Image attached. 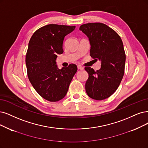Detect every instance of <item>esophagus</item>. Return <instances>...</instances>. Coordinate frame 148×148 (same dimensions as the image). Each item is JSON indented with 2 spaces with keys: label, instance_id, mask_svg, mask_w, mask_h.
I'll list each match as a JSON object with an SVG mask.
<instances>
[{
  "label": "esophagus",
  "instance_id": "1",
  "mask_svg": "<svg viewBox=\"0 0 148 148\" xmlns=\"http://www.w3.org/2000/svg\"><path fill=\"white\" fill-rule=\"evenodd\" d=\"M77 68H78V69H80V70H83L84 69V67L82 66L81 65H78Z\"/></svg>",
  "mask_w": 148,
  "mask_h": 148
}]
</instances>
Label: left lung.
Here are the masks:
<instances>
[{
    "label": "left lung",
    "mask_w": 148,
    "mask_h": 148,
    "mask_svg": "<svg viewBox=\"0 0 148 148\" xmlns=\"http://www.w3.org/2000/svg\"><path fill=\"white\" fill-rule=\"evenodd\" d=\"M79 30L88 37L90 56L101 61V69L85 67L88 79L85 90L92 99L101 101L116 91L124 74L125 53L121 38L108 25L100 23L82 25Z\"/></svg>",
    "instance_id": "left-lung-1"
}]
</instances>
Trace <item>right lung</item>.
<instances>
[{"instance_id":"1","label":"right lung","mask_w":148,"mask_h":148,"mask_svg":"<svg viewBox=\"0 0 148 148\" xmlns=\"http://www.w3.org/2000/svg\"><path fill=\"white\" fill-rule=\"evenodd\" d=\"M75 26L49 24L38 29L32 36L25 56L27 75L33 87L42 98L50 102L62 99L77 71L75 64L58 69L57 54L63 53L66 35Z\"/></svg>"}]
</instances>
